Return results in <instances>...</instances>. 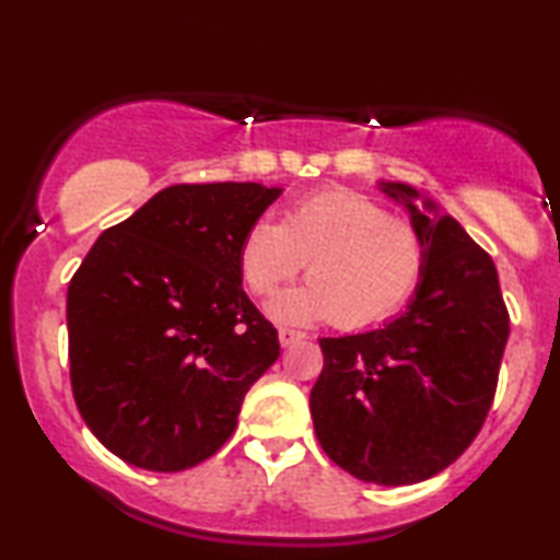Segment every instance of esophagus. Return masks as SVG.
Masks as SVG:
<instances>
[{"mask_svg": "<svg viewBox=\"0 0 560 560\" xmlns=\"http://www.w3.org/2000/svg\"><path fill=\"white\" fill-rule=\"evenodd\" d=\"M280 343L282 347H293V343H298L303 339L301 331H295V328H280Z\"/></svg>", "mask_w": 560, "mask_h": 560, "instance_id": "1", "label": "esophagus"}]
</instances>
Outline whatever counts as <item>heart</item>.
<instances>
[{"label": "heart", "instance_id": "1", "mask_svg": "<svg viewBox=\"0 0 560 560\" xmlns=\"http://www.w3.org/2000/svg\"><path fill=\"white\" fill-rule=\"evenodd\" d=\"M308 262L311 280L278 298V320L305 324L336 316L343 328L385 320L416 293L425 242L410 221L349 188L318 190L295 201L280 224L257 219L240 244L247 288L270 298Z\"/></svg>", "mask_w": 560, "mask_h": 560}]
</instances>
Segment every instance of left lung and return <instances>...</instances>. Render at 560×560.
Masks as SVG:
<instances>
[{
    "label": "left lung",
    "instance_id": "obj_1",
    "mask_svg": "<svg viewBox=\"0 0 560 560\" xmlns=\"http://www.w3.org/2000/svg\"><path fill=\"white\" fill-rule=\"evenodd\" d=\"M425 242L408 311L382 328L320 339L311 416L326 456L374 485H416L456 462L485 425L510 336L492 257L418 190L382 183Z\"/></svg>",
    "mask_w": 560,
    "mask_h": 560
}]
</instances>
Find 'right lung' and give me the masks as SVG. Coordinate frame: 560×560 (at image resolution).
Returning a JSON list of instances; mask_svg holds the SVG:
<instances>
[{
  "mask_svg": "<svg viewBox=\"0 0 560 560\" xmlns=\"http://www.w3.org/2000/svg\"><path fill=\"white\" fill-rule=\"evenodd\" d=\"M282 194L180 183L109 226L68 285L71 387L121 462L183 471L236 428L244 395L280 357L278 328L242 290L244 232Z\"/></svg>",
  "mask_w": 560,
  "mask_h": 560,
  "instance_id": "1",
  "label": "right lung"
}]
</instances>
